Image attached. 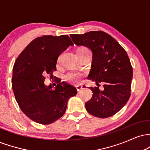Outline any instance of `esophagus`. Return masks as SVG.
I'll return each instance as SVG.
<instances>
[{"label": "esophagus", "instance_id": "esophagus-1", "mask_svg": "<svg viewBox=\"0 0 150 150\" xmlns=\"http://www.w3.org/2000/svg\"><path fill=\"white\" fill-rule=\"evenodd\" d=\"M76 89H77V90L78 91V92H80V91L81 90V89H82V85H77V86H76Z\"/></svg>", "mask_w": 150, "mask_h": 150}]
</instances>
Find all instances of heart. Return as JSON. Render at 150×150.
Instances as JSON below:
<instances>
[{
	"label": "heart",
	"mask_w": 150,
	"mask_h": 150,
	"mask_svg": "<svg viewBox=\"0 0 150 150\" xmlns=\"http://www.w3.org/2000/svg\"><path fill=\"white\" fill-rule=\"evenodd\" d=\"M88 51V49L85 47H81L77 50V51ZM82 75L77 72H69L65 75V79L68 82H72V83H78L80 82L81 78H82Z\"/></svg>",
	"instance_id": "heart-1"
}]
</instances>
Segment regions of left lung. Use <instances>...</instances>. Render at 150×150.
<instances>
[{"instance_id": "1", "label": "left lung", "mask_w": 150, "mask_h": 150, "mask_svg": "<svg viewBox=\"0 0 150 150\" xmlns=\"http://www.w3.org/2000/svg\"><path fill=\"white\" fill-rule=\"evenodd\" d=\"M70 37L77 46H87L92 51L88 79L95 82L97 87H89L93 94L85 103L87 112L101 118L112 116L130 97L132 68L126 51L116 39L102 31L70 34ZM100 83L103 84L101 89Z\"/></svg>"}]
</instances>
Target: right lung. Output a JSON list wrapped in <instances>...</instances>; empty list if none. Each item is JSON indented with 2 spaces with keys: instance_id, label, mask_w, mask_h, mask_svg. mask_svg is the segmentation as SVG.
I'll use <instances>...</instances> for the list:
<instances>
[{
  "instance_id": "obj_1",
  "label": "right lung",
  "mask_w": 150,
  "mask_h": 150,
  "mask_svg": "<svg viewBox=\"0 0 150 150\" xmlns=\"http://www.w3.org/2000/svg\"><path fill=\"white\" fill-rule=\"evenodd\" d=\"M73 43L68 35L37 37L19 55L13 67L12 87L20 109L31 120L51 124L64 115L68 101L76 95L73 86L61 81L55 89L44 85L52 79L58 56Z\"/></svg>"
}]
</instances>
